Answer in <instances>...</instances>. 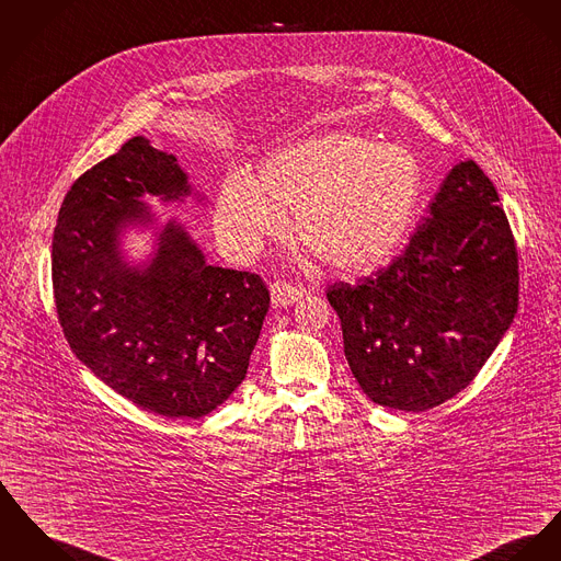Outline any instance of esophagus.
Wrapping results in <instances>:
<instances>
[{
    "label": "esophagus",
    "mask_w": 561,
    "mask_h": 561,
    "mask_svg": "<svg viewBox=\"0 0 561 561\" xmlns=\"http://www.w3.org/2000/svg\"><path fill=\"white\" fill-rule=\"evenodd\" d=\"M270 294H272V304L274 306H291L298 299L304 298L306 289L301 285H294V283H287V280H276L270 287Z\"/></svg>",
    "instance_id": "obj_1"
}]
</instances>
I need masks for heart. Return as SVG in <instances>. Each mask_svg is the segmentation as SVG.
Masks as SVG:
<instances>
[{"mask_svg": "<svg viewBox=\"0 0 561 561\" xmlns=\"http://www.w3.org/2000/svg\"><path fill=\"white\" fill-rule=\"evenodd\" d=\"M421 195V165L411 150L332 131L274 152L260 181L231 172L217 202V229L240 253L294 231L317 260L357 272L385 262L404 240Z\"/></svg>", "mask_w": 561, "mask_h": 561, "instance_id": "1", "label": "heart"}]
</instances>
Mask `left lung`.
Here are the masks:
<instances>
[{
	"instance_id": "8db88e82",
	"label": "left lung",
	"mask_w": 561,
	"mask_h": 561,
	"mask_svg": "<svg viewBox=\"0 0 561 561\" xmlns=\"http://www.w3.org/2000/svg\"><path fill=\"white\" fill-rule=\"evenodd\" d=\"M497 191L472 161L448 172L400 257L334 283L344 355L380 407L421 412L485 366L519 306V257Z\"/></svg>"
}]
</instances>
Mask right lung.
Returning <instances> with one entry per match:
<instances>
[{
  "label": "right lung",
  "instance_id": "obj_1",
  "mask_svg": "<svg viewBox=\"0 0 561 561\" xmlns=\"http://www.w3.org/2000/svg\"><path fill=\"white\" fill-rule=\"evenodd\" d=\"M188 193L176 157L136 136L76 181L53 236L55 306L76 357L168 419H199L238 389L270 308L260 274L208 265L176 221L149 263L123 260L121 231L152 221L142 195Z\"/></svg>",
  "mask_w": 561,
  "mask_h": 561
}]
</instances>
